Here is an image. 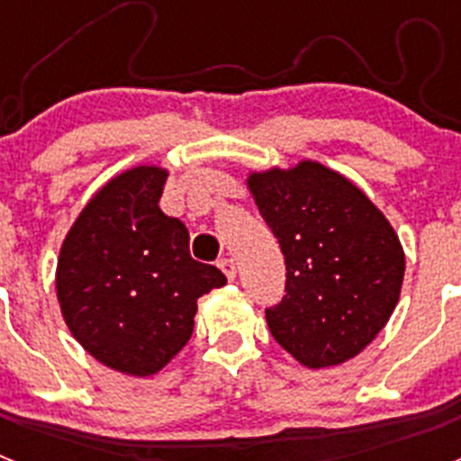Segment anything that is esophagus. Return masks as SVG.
<instances>
[{"instance_id": "34e87169", "label": "esophagus", "mask_w": 461, "mask_h": 461, "mask_svg": "<svg viewBox=\"0 0 461 461\" xmlns=\"http://www.w3.org/2000/svg\"><path fill=\"white\" fill-rule=\"evenodd\" d=\"M219 267H221V272H223V275H226L228 281H233L235 275H238V270H235L233 258H221V260H219Z\"/></svg>"}]
</instances>
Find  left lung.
Returning <instances> with one entry per match:
<instances>
[{
	"mask_svg": "<svg viewBox=\"0 0 461 461\" xmlns=\"http://www.w3.org/2000/svg\"><path fill=\"white\" fill-rule=\"evenodd\" d=\"M247 189L286 258V295L266 312L276 344L309 369L356 357L402 293L394 228L360 186L312 158L249 170Z\"/></svg>",
	"mask_w": 461,
	"mask_h": 461,
	"instance_id": "1",
	"label": "left lung"
}]
</instances>
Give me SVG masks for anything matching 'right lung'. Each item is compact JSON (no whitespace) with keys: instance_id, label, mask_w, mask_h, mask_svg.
I'll list each match as a JSON object with an SVG mask.
<instances>
[{"instance_id":"add662e5","label":"right lung","mask_w":461,"mask_h":461,"mask_svg":"<svg viewBox=\"0 0 461 461\" xmlns=\"http://www.w3.org/2000/svg\"><path fill=\"white\" fill-rule=\"evenodd\" d=\"M168 170L133 166L89 198L59 249L55 288L64 323L92 357L152 376L194 332L198 297L226 276L191 258L189 230L158 198Z\"/></svg>"}]
</instances>
